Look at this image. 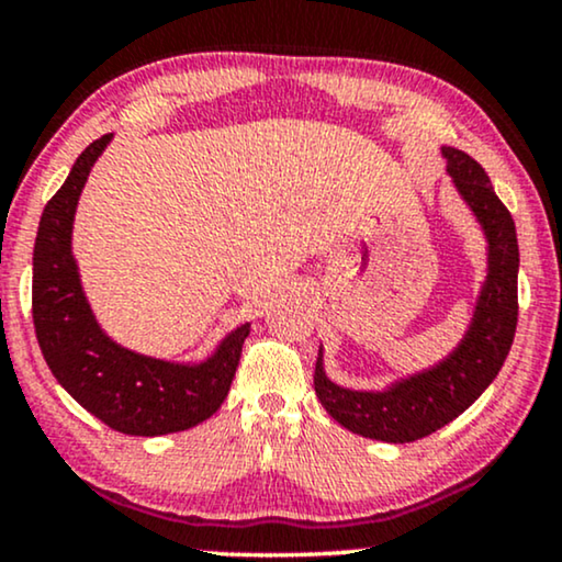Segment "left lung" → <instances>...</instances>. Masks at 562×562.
<instances>
[{
	"label": "left lung",
	"instance_id": "left-lung-1",
	"mask_svg": "<svg viewBox=\"0 0 562 562\" xmlns=\"http://www.w3.org/2000/svg\"><path fill=\"white\" fill-rule=\"evenodd\" d=\"M446 170L487 240V274L461 342L440 363L389 383L381 392H358L334 383L318 347L314 386L318 402L342 428L383 443H412L430 436L472 407L493 383L514 345L518 322V240L506 204L485 168L470 155L443 147Z\"/></svg>",
	"mask_w": 562,
	"mask_h": 562
}]
</instances>
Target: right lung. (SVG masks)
<instances>
[{
  "label": "right lung",
  "mask_w": 562,
  "mask_h": 562,
  "mask_svg": "<svg viewBox=\"0 0 562 562\" xmlns=\"http://www.w3.org/2000/svg\"><path fill=\"white\" fill-rule=\"evenodd\" d=\"M113 134L75 160L46 204L33 248V324L54 379L77 404L126 436H168L215 415L231 392L251 324L225 334L199 363H176L113 342L95 322L72 254V225L92 166Z\"/></svg>",
  "instance_id": "obj_1"
}]
</instances>
